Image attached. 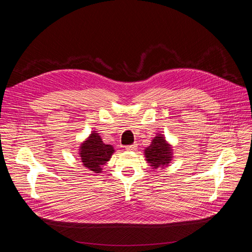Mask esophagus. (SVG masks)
<instances>
[{"mask_svg": "<svg viewBox=\"0 0 252 252\" xmlns=\"http://www.w3.org/2000/svg\"><path fill=\"white\" fill-rule=\"evenodd\" d=\"M136 148L138 147H136V145L134 144V145H130V146H127L126 150L127 151H134V150H136Z\"/></svg>", "mask_w": 252, "mask_h": 252, "instance_id": "esophagus-1", "label": "esophagus"}]
</instances>
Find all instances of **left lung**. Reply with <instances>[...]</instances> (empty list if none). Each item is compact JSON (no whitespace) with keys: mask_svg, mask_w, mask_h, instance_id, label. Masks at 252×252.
Instances as JSON below:
<instances>
[{"mask_svg":"<svg viewBox=\"0 0 252 252\" xmlns=\"http://www.w3.org/2000/svg\"><path fill=\"white\" fill-rule=\"evenodd\" d=\"M144 156L152 169H163L172 161L173 149L162 133H157L149 146L144 149Z\"/></svg>","mask_w":252,"mask_h":252,"instance_id":"left-lung-1","label":"left lung"}]
</instances>
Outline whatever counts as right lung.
<instances>
[{
	"mask_svg": "<svg viewBox=\"0 0 252 252\" xmlns=\"http://www.w3.org/2000/svg\"><path fill=\"white\" fill-rule=\"evenodd\" d=\"M114 151L112 145L105 144L100 134L91 131L80 145L79 157L85 168L94 173H101L103 166L111 158Z\"/></svg>",
	"mask_w": 252,
	"mask_h": 252,
	"instance_id": "right-lung-1",
	"label": "right lung"
}]
</instances>
